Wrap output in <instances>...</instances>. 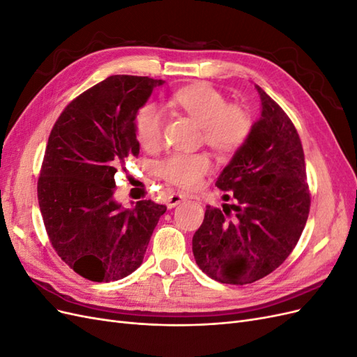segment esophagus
I'll use <instances>...</instances> for the list:
<instances>
[{"label": "esophagus", "mask_w": 357, "mask_h": 357, "mask_svg": "<svg viewBox=\"0 0 357 357\" xmlns=\"http://www.w3.org/2000/svg\"><path fill=\"white\" fill-rule=\"evenodd\" d=\"M188 197H186V193H181V192H177V193H172V195L168 198V201H167V205H168V208H174L176 205H178L180 202H183L185 201Z\"/></svg>", "instance_id": "1"}]
</instances>
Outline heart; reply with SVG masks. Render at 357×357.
I'll use <instances>...</instances> for the list:
<instances>
[{
    "instance_id": "b5f03b06",
    "label": "heart",
    "mask_w": 357,
    "mask_h": 357,
    "mask_svg": "<svg viewBox=\"0 0 357 357\" xmlns=\"http://www.w3.org/2000/svg\"><path fill=\"white\" fill-rule=\"evenodd\" d=\"M169 104L197 121L202 128L204 142L219 153H232L240 149L252 131V119L240 105L228 100L213 86L199 83L172 93ZM165 114L158 105L147 104L138 112L135 132L144 149H155L164 135ZM211 160L205 153H174L159 164V174L172 185L197 188Z\"/></svg>"
}]
</instances>
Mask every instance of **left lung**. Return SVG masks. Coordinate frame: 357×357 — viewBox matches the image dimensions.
<instances>
[{"label": "left lung", "mask_w": 357, "mask_h": 357, "mask_svg": "<svg viewBox=\"0 0 357 357\" xmlns=\"http://www.w3.org/2000/svg\"><path fill=\"white\" fill-rule=\"evenodd\" d=\"M261 117L215 186L223 210L207 205L192 250L202 273L226 284L271 274L294 250L310 213L304 150L287 114L262 88Z\"/></svg>", "instance_id": "1"}]
</instances>
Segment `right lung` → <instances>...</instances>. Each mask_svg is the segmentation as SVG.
Returning <instances> with one entry per match:
<instances>
[{"mask_svg":"<svg viewBox=\"0 0 357 357\" xmlns=\"http://www.w3.org/2000/svg\"><path fill=\"white\" fill-rule=\"evenodd\" d=\"M164 80L110 75L63 110L38 178V205L58 256L91 282H116L143 264L167 211L150 199L125 208L114 199L117 167L137 156L138 110Z\"/></svg>","mask_w":357,"mask_h":357,"instance_id":"right-lung-1","label":"right lung"}]
</instances>
